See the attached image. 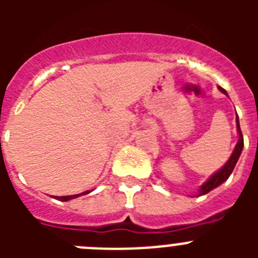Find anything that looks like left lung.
Wrapping results in <instances>:
<instances>
[{
    "instance_id": "8db88e82",
    "label": "left lung",
    "mask_w": 258,
    "mask_h": 258,
    "mask_svg": "<svg viewBox=\"0 0 258 258\" xmlns=\"http://www.w3.org/2000/svg\"><path fill=\"white\" fill-rule=\"evenodd\" d=\"M218 89H220L223 94L227 95V93L225 89H222L221 86H218ZM236 127H238L239 141H238V143H236L234 151H232L231 156H230V159L227 160V163L225 164V165H223L220 170H217V172L214 173L213 175H211L208 181L204 182V183L200 186V190H199V194H198V197L206 195V194H208L209 191H212L213 188L218 187L221 183H223V182L229 178L230 174H231L232 170H234V168H235L236 163H238V160H239V156H240L241 151H243V146H244V141H243V136H241V131H240V125H239L238 115H236Z\"/></svg>"
}]
</instances>
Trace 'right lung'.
Here are the masks:
<instances>
[{
  "mask_svg": "<svg viewBox=\"0 0 258 258\" xmlns=\"http://www.w3.org/2000/svg\"><path fill=\"white\" fill-rule=\"evenodd\" d=\"M92 192V191H85V192H81V194H77V195H68V197H55V199L61 200V202H68L71 199H75V198H79L81 195H86V194Z\"/></svg>",
  "mask_w": 258,
  "mask_h": 258,
  "instance_id": "obj_1",
  "label": "right lung"
}]
</instances>
